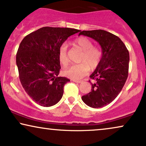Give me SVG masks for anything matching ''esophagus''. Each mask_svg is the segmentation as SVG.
Returning a JSON list of instances; mask_svg holds the SVG:
<instances>
[{
  "label": "esophagus",
  "mask_w": 146,
  "mask_h": 146,
  "mask_svg": "<svg viewBox=\"0 0 146 146\" xmlns=\"http://www.w3.org/2000/svg\"><path fill=\"white\" fill-rule=\"evenodd\" d=\"M73 82H76V83H81L82 82V80H72Z\"/></svg>",
  "instance_id": "obj_1"
}]
</instances>
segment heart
Listing matches in <instances>:
<instances>
[{
  "mask_svg": "<svg viewBox=\"0 0 146 146\" xmlns=\"http://www.w3.org/2000/svg\"><path fill=\"white\" fill-rule=\"evenodd\" d=\"M74 45L82 52L80 64L72 65L63 70V74L72 80H78L87 74L89 68L94 70L99 66L103 57V52L100 47L93 46V42L87 37H79L73 42ZM58 59L62 65L68 64L67 45L62 44L58 52Z\"/></svg>",
  "mask_w": 146,
  "mask_h": 146,
  "instance_id": "obj_1",
  "label": "heart"
}]
</instances>
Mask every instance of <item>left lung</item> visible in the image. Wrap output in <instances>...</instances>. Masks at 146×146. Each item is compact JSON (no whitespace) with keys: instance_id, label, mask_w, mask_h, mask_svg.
Masks as SVG:
<instances>
[{"instance_id":"1","label":"left lung","mask_w":146,"mask_h":146,"mask_svg":"<svg viewBox=\"0 0 146 146\" xmlns=\"http://www.w3.org/2000/svg\"><path fill=\"white\" fill-rule=\"evenodd\" d=\"M79 35L92 38L103 52L100 64L90 76L95 80L91 92L82 97L84 103L93 108L107 106L118 96L128 77L129 53L118 36L103 30L80 31Z\"/></svg>"}]
</instances>
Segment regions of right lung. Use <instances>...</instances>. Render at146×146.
Listing matches in <instances>:
<instances>
[{
    "mask_svg": "<svg viewBox=\"0 0 146 146\" xmlns=\"http://www.w3.org/2000/svg\"><path fill=\"white\" fill-rule=\"evenodd\" d=\"M80 32L69 28L43 27L24 37L19 44L16 64L25 91L36 103L44 107L55 105L70 81L58 76L60 46L70 36Z\"/></svg>",
    "mask_w": 146,
    "mask_h": 146,
    "instance_id": "add662e5",
    "label": "right lung"
}]
</instances>
